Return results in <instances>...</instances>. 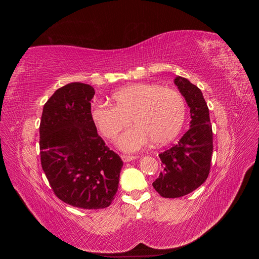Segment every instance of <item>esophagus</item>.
Returning <instances> with one entry per match:
<instances>
[{
    "label": "esophagus",
    "instance_id": "34e87169",
    "mask_svg": "<svg viewBox=\"0 0 259 259\" xmlns=\"http://www.w3.org/2000/svg\"><path fill=\"white\" fill-rule=\"evenodd\" d=\"M121 159L123 160V162H131V161H133V160L137 159V156H133V155H125V154H123V155H121Z\"/></svg>",
    "mask_w": 259,
    "mask_h": 259
}]
</instances>
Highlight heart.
I'll use <instances>...</instances> for the list:
<instances>
[{
    "instance_id": "heart-1",
    "label": "heart",
    "mask_w": 259,
    "mask_h": 259,
    "mask_svg": "<svg viewBox=\"0 0 259 259\" xmlns=\"http://www.w3.org/2000/svg\"><path fill=\"white\" fill-rule=\"evenodd\" d=\"M112 105L99 103L91 110L92 121L99 134L113 140L127 127L135 125L117 140V147L126 152L138 151L149 142L162 146L171 142L182 130L186 104L183 96L156 83H135L116 91Z\"/></svg>"
}]
</instances>
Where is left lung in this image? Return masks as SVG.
<instances>
[{"mask_svg": "<svg viewBox=\"0 0 259 259\" xmlns=\"http://www.w3.org/2000/svg\"><path fill=\"white\" fill-rule=\"evenodd\" d=\"M190 108V128L177 145L160 153L162 171L152 186L163 198H180L205 182L213 153V132L201 90L183 76L174 80Z\"/></svg>", "mask_w": 259, "mask_h": 259, "instance_id": "8db88e82", "label": "left lung"}]
</instances>
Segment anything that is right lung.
I'll use <instances>...</instances> for the list:
<instances>
[{
    "label": "right lung",
    "instance_id": "obj_1",
    "mask_svg": "<svg viewBox=\"0 0 259 259\" xmlns=\"http://www.w3.org/2000/svg\"><path fill=\"white\" fill-rule=\"evenodd\" d=\"M94 95L89 84L62 86L46 101L40 124L41 164L54 193L84 209L111 204L123 166L92 121Z\"/></svg>",
    "mask_w": 259,
    "mask_h": 259
}]
</instances>
